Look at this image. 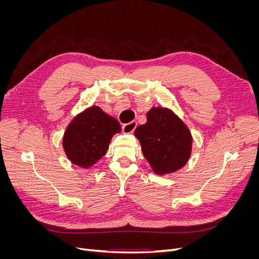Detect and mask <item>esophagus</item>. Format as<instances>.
Segmentation results:
<instances>
[{"mask_svg": "<svg viewBox=\"0 0 259 259\" xmlns=\"http://www.w3.org/2000/svg\"><path fill=\"white\" fill-rule=\"evenodd\" d=\"M137 126V122L136 121H132L127 124H124L122 126V132L125 133V134H130V133H133L135 131Z\"/></svg>", "mask_w": 259, "mask_h": 259, "instance_id": "obj_1", "label": "esophagus"}]
</instances>
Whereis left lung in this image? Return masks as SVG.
Here are the masks:
<instances>
[{
    "mask_svg": "<svg viewBox=\"0 0 259 259\" xmlns=\"http://www.w3.org/2000/svg\"><path fill=\"white\" fill-rule=\"evenodd\" d=\"M135 136L145 158L158 175L182 168L190 156V132L168 109L153 107L147 112V123L136 127Z\"/></svg>",
    "mask_w": 259,
    "mask_h": 259,
    "instance_id": "8db88e82",
    "label": "left lung"
}]
</instances>
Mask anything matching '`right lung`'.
<instances>
[{
	"instance_id": "right-lung-1",
	"label": "right lung",
	"mask_w": 259,
	"mask_h": 259,
	"mask_svg": "<svg viewBox=\"0 0 259 259\" xmlns=\"http://www.w3.org/2000/svg\"><path fill=\"white\" fill-rule=\"evenodd\" d=\"M121 125L99 107H91L75 116L64 136L66 154L75 165L90 167L106 154L111 138Z\"/></svg>"
}]
</instances>
